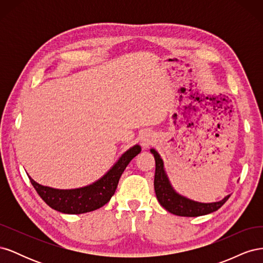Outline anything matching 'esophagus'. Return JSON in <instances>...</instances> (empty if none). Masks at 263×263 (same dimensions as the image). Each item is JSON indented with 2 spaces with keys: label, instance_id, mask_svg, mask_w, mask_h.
Listing matches in <instances>:
<instances>
[{
  "label": "esophagus",
  "instance_id": "1",
  "mask_svg": "<svg viewBox=\"0 0 263 263\" xmlns=\"http://www.w3.org/2000/svg\"><path fill=\"white\" fill-rule=\"evenodd\" d=\"M154 142V136L150 134H144L140 138V144L144 148H147L149 145H151Z\"/></svg>",
  "mask_w": 263,
  "mask_h": 263
}]
</instances>
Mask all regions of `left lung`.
Here are the masks:
<instances>
[{
    "instance_id": "left-lung-1",
    "label": "left lung",
    "mask_w": 263,
    "mask_h": 263,
    "mask_svg": "<svg viewBox=\"0 0 263 263\" xmlns=\"http://www.w3.org/2000/svg\"><path fill=\"white\" fill-rule=\"evenodd\" d=\"M150 153L154 155L156 160V173H155V192L158 202L160 203L163 209L169 213L178 215V216L185 217H197L202 215H208L210 213L216 212L220 209L225 202L228 200L230 195L225 196L221 201L213 203H201L179 194L173 189L166 176L163 160L158 151L154 148L150 149Z\"/></svg>"
}]
</instances>
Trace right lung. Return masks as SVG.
<instances>
[{
    "mask_svg": "<svg viewBox=\"0 0 263 263\" xmlns=\"http://www.w3.org/2000/svg\"><path fill=\"white\" fill-rule=\"evenodd\" d=\"M141 151L139 145H135L119 157L104 176L90 185L71 190H59L44 186L30 177L31 184L45 203L51 209L65 214H83L92 212L109 202L115 193L119 178L126 166Z\"/></svg>",
    "mask_w": 263,
    "mask_h": 263,
    "instance_id": "add662e5",
    "label": "right lung"
}]
</instances>
